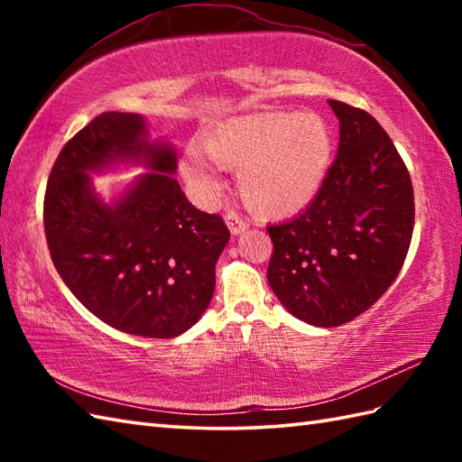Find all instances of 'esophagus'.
Instances as JSON below:
<instances>
[{"mask_svg":"<svg viewBox=\"0 0 462 462\" xmlns=\"http://www.w3.org/2000/svg\"><path fill=\"white\" fill-rule=\"evenodd\" d=\"M226 226H228V230L234 234V236H238V234H242L244 230H248V222L242 220L238 214L234 212H228L226 214Z\"/></svg>","mask_w":462,"mask_h":462,"instance_id":"esophagus-1","label":"esophagus"}]
</instances>
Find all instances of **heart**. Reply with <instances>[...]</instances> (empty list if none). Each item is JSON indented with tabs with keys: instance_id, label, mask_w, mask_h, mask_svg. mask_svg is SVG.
I'll list each match as a JSON object with an SVG mask.
<instances>
[{
	"instance_id": "obj_1",
	"label": "heart",
	"mask_w": 462,
	"mask_h": 462,
	"mask_svg": "<svg viewBox=\"0 0 462 462\" xmlns=\"http://www.w3.org/2000/svg\"><path fill=\"white\" fill-rule=\"evenodd\" d=\"M202 151L186 149L179 161L184 182L204 202L222 192L220 169L236 171L242 200L268 218L298 214L326 180L333 133L313 111H266L230 116L206 133Z\"/></svg>"
}]
</instances>
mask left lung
I'll return each instance as SVG.
<instances>
[{
	"label": "left lung",
	"instance_id": "8db88e82",
	"mask_svg": "<svg viewBox=\"0 0 462 462\" xmlns=\"http://www.w3.org/2000/svg\"><path fill=\"white\" fill-rule=\"evenodd\" d=\"M339 149L316 199L268 226V283L293 318L337 328L369 310L403 266L415 224L413 186L393 141L365 111L329 101Z\"/></svg>",
	"mask_w": 462,
	"mask_h": 462
}]
</instances>
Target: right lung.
Instances as JSON below:
<instances>
[{"label": "right lung", "instance_id": "add662e5", "mask_svg": "<svg viewBox=\"0 0 462 462\" xmlns=\"http://www.w3.org/2000/svg\"><path fill=\"white\" fill-rule=\"evenodd\" d=\"M150 171L106 203L91 173ZM176 151L139 113H103L69 141L49 174L43 222L51 260L97 318L141 337H176L208 308L230 240L218 214L180 190Z\"/></svg>", "mask_w": 462, "mask_h": 462}]
</instances>
